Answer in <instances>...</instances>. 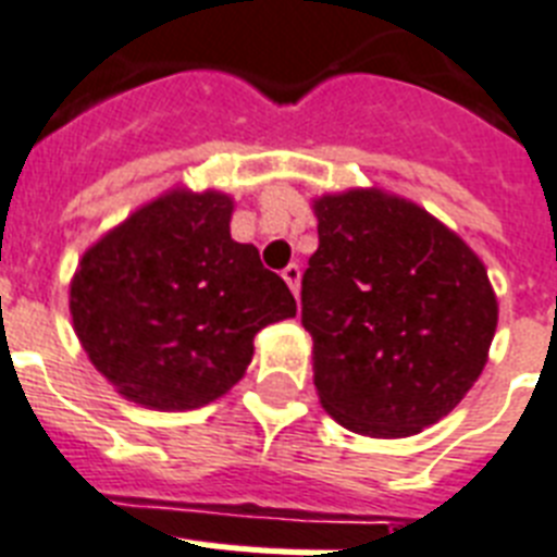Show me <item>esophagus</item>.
<instances>
[{
  "label": "esophagus",
  "mask_w": 557,
  "mask_h": 557,
  "mask_svg": "<svg viewBox=\"0 0 557 557\" xmlns=\"http://www.w3.org/2000/svg\"><path fill=\"white\" fill-rule=\"evenodd\" d=\"M283 280L288 283V288L294 292V297H297V292H300V265L297 263L286 265V269H283Z\"/></svg>",
  "instance_id": "esophagus-1"
}]
</instances>
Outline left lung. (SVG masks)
I'll return each mask as SVG.
<instances>
[{
    "label": "left lung",
    "mask_w": 557,
    "mask_h": 557,
    "mask_svg": "<svg viewBox=\"0 0 557 557\" xmlns=\"http://www.w3.org/2000/svg\"><path fill=\"white\" fill-rule=\"evenodd\" d=\"M314 214L300 300L320 404L357 435H418L486 366L498 300L481 257L381 188L325 194Z\"/></svg>",
    "instance_id": "1"
}]
</instances>
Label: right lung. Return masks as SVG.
Masks as SVG:
<instances>
[{"mask_svg":"<svg viewBox=\"0 0 557 557\" xmlns=\"http://www.w3.org/2000/svg\"><path fill=\"white\" fill-rule=\"evenodd\" d=\"M232 197L162 194L94 243L71 280L74 332L122 397L200 409L246 374L255 334L297 314L292 292L232 239Z\"/></svg>","mask_w":557,"mask_h":557,"instance_id":"1","label":"right lung"}]
</instances>
